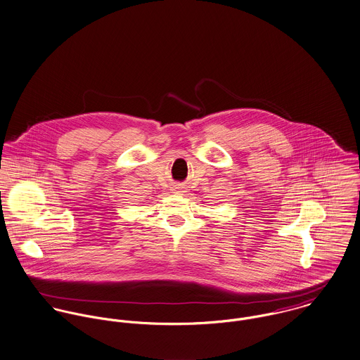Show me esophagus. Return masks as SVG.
Segmentation results:
<instances>
[{"instance_id":"1","label":"esophagus","mask_w":360,"mask_h":360,"mask_svg":"<svg viewBox=\"0 0 360 360\" xmlns=\"http://www.w3.org/2000/svg\"><path fill=\"white\" fill-rule=\"evenodd\" d=\"M177 190H180V187H174V188H173V191H177Z\"/></svg>"}]
</instances>
